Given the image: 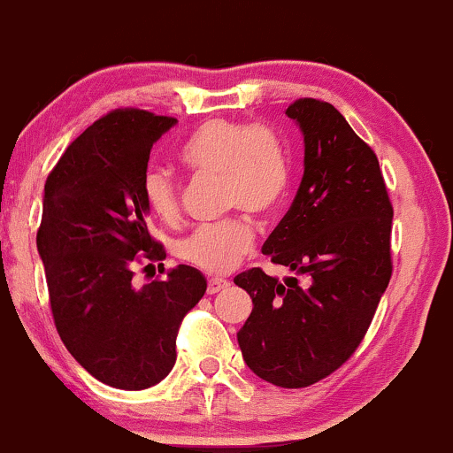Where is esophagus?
<instances>
[{"label":"esophagus","instance_id":"obj_1","mask_svg":"<svg viewBox=\"0 0 453 453\" xmlns=\"http://www.w3.org/2000/svg\"><path fill=\"white\" fill-rule=\"evenodd\" d=\"M227 286H230V282H227V280L211 278L209 280V286H207V293L209 295H217V293H221V290H226Z\"/></svg>","mask_w":453,"mask_h":453}]
</instances>
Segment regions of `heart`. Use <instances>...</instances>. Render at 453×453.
<instances>
[{"instance_id":"1","label":"heart","mask_w":453,"mask_h":453,"mask_svg":"<svg viewBox=\"0 0 453 453\" xmlns=\"http://www.w3.org/2000/svg\"><path fill=\"white\" fill-rule=\"evenodd\" d=\"M181 163L198 177H221L227 211L269 215L288 190V154L278 131L265 123L213 119L194 131L180 150ZM142 190L158 219L180 215V192L167 171H146ZM255 234L242 217L200 226L175 244V255L204 273H226L253 250Z\"/></svg>"}]
</instances>
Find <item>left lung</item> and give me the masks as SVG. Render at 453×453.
<instances>
[{"label":"left lung","mask_w":453,"mask_h":453,"mask_svg":"<svg viewBox=\"0 0 453 453\" xmlns=\"http://www.w3.org/2000/svg\"><path fill=\"white\" fill-rule=\"evenodd\" d=\"M303 134V180L263 255L296 278L259 267L234 284L253 299L238 330L246 365L263 380L301 388L351 357L391 280L393 207L379 158L328 102L286 108Z\"/></svg>","instance_id":"obj_1"}]
</instances>
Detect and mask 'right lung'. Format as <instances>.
Here are the masks:
<instances>
[{
  "label": "right lung",
  "mask_w": 453,
  "mask_h": 453,
  "mask_svg": "<svg viewBox=\"0 0 453 453\" xmlns=\"http://www.w3.org/2000/svg\"><path fill=\"white\" fill-rule=\"evenodd\" d=\"M177 119L114 111L89 125L48 175L37 250L56 330L94 379L123 391L154 387L175 364L181 319L207 290L198 269L134 286V263L163 261L148 234L142 181L152 146Z\"/></svg>",
  "instance_id": "1"
}]
</instances>
